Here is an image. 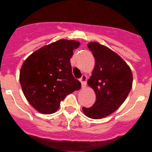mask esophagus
<instances>
[{"label":"esophagus","mask_w":152,"mask_h":152,"mask_svg":"<svg viewBox=\"0 0 152 152\" xmlns=\"http://www.w3.org/2000/svg\"><path fill=\"white\" fill-rule=\"evenodd\" d=\"M80 83H81V86H82V88H86V86H87V76H83L82 77H81Z\"/></svg>","instance_id":"34e87169"}]
</instances>
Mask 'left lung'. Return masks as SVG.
Returning a JSON list of instances; mask_svg holds the SVG:
<instances>
[{"instance_id": "1", "label": "left lung", "mask_w": 152, "mask_h": 152, "mask_svg": "<svg viewBox=\"0 0 152 152\" xmlns=\"http://www.w3.org/2000/svg\"><path fill=\"white\" fill-rule=\"evenodd\" d=\"M95 57V67L88 79L96 100L91 107H83V112L92 119H101L118 110L125 102L132 87V72L119 55L96 42L88 43Z\"/></svg>"}]
</instances>
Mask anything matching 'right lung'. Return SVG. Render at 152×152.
<instances>
[{
  "instance_id": "1",
  "label": "right lung",
  "mask_w": 152,
  "mask_h": 152,
  "mask_svg": "<svg viewBox=\"0 0 152 152\" xmlns=\"http://www.w3.org/2000/svg\"><path fill=\"white\" fill-rule=\"evenodd\" d=\"M80 45L76 40L60 39L32 53L22 64L20 82L23 92L39 113H55L67 95L80 89L70 63L73 50Z\"/></svg>"
}]
</instances>
